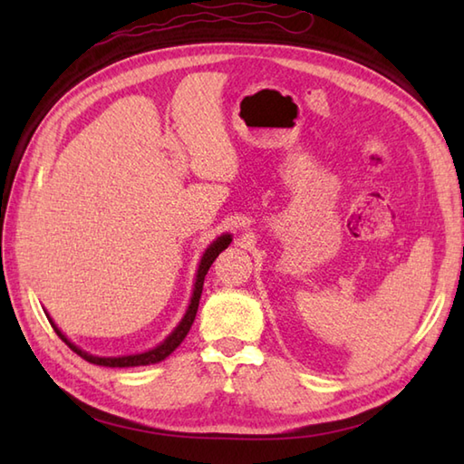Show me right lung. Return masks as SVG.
Instances as JSON below:
<instances>
[{
  "label": "right lung",
  "instance_id": "1",
  "mask_svg": "<svg viewBox=\"0 0 464 464\" xmlns=\"http://www.w3.org/2000/svg\"><path fill=\"white\" fill-rule=\"evenodd\" d=\"M229 243H231L229 235H223V237L217 239V241L211 245V247L205 251L203 259H201V265H199V271H197V281H195V289H193V297H191L189 309H187L185 317L181 319L179 324H177V329L169 334V337H167L161 344H157V347L151 349V351L140 353V354H127V357H93V354L82 351L80 347H75L73 343H69L65 334L55 327V323H53L52 319H49V323H52V327L55 329L57 337L62 339L73 353L80 354L82 359H85L87 362L100 364V367H120V369H123V367H141V364L160 362V361H163L165 357H169V354L183 343V339L187 337V333H189L191 324H193V321H195L197 309H199V299H201V293H203L205 275H207V271H209L213 261H215L217 257H219V253H221L223 249H227V245H229Z\"/></svg>",
  "mask_w": 464,
  "mask_h": 464
}]
</instances>
